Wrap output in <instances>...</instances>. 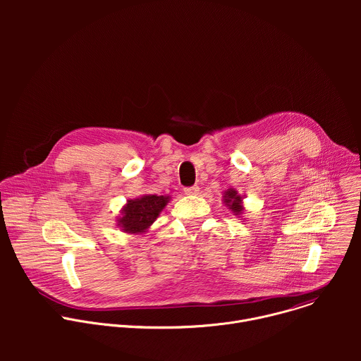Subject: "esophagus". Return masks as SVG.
I'll return each instance as SVG.
<instances>
[{
  "mask_svg": "<svg viewBox=\"0 0 361 361\" xmlns=\"http://www.w3.org/2000/svg\"><path fill=\"white\" fill-rule=\"evenodd\" d=\"M198 191H200L198 185H192V187H187V188H184V194H187V195H197V194H198Z\"/></svg>",
  "mask_w": 361,
  "mask_h": 361,
  "instance_id": "esophagus-1",
  "label": "esophagus"
}]
</instances>
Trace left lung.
<instances>
[{"instance_id":"left-lung-1","label":"left lung","mask_w":361,"mask_h":361,"mask_svg":"<svg viewBox=\"0 0 361 361\" xmlns=\"http://www.w3.org/2000/svg\"><path fill=\"white\" fill-rule=\"evenodd\" d=\"M243 198H244V195H240L238 191L234 190V188H228L223 192L224 205L237 217H243V214H244Z\"/></svg>"}]
</instances>
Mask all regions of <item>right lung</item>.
I'll return each mask as SVG.
<instances>
[{
    "label": "right lung",
    "mask_w": 361,
    "mask_h": 361,
    "mask_svg": "<svg viewBox=\"0 0 361 361\" xmlns=\"http://www.w3.org/2000/svg\"><path fill=\"white\" fill-rule=\"evenodd\" d=\"M170 195L144 194L134 200H127L117 217V227L127 234H142L148 231L152 223L159 219L166 205L170 202Z\"/></svg>",
    "instance_id": "add662e5"
}]
</instances>
